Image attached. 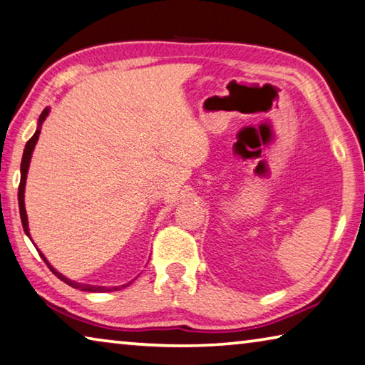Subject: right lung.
I'll return each instance as SVG.
<instances>
[{"label":"right lung","mask_w":365,"mask_h":365,"mask_svg":"<svg viewBox=\"0 0 365 365\" xmlns=\"http://www.w3.org/2000/svg\"><path fill=\"white\" fill-rule=\"evenodd\" d=\"M48 112L49 108H44V110L41 112L40 118H38V130L35 131L34 136H31L29 139V143L25 144V149H24V157H22V163H21V184H19V210H21V220H22V226H24V231L25 234L29 235L30 237V232H29V221H27V213H25V203H24V192H25V179H27V171H29V165H30V158H31V152H34L35 149V144L38 140V136H40V126L44 121V118L48 117ZM41 255V258L44 259V263L48 264V267L51 271H53L54 276L59 277L62 282H66L67 285L73 287V289H78V290H83V292H112V290H118V287H112V289H106V287H98V285H86V284H78V282H73V280H68L67 277H63L61 272H57L53 266H51L46 258H44V255ZM130 284H125L121 285L125 289V287H128Z\"/></svg>","instance_id":"add662e5"}]
</instances>
